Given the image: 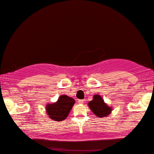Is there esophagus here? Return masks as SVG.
<instances>
[{"instance_id":"obj_1","label":"esophagus","mask_w":154,"mask_h":154,"mask_svg":"<svg viewBox=\"0 0 154 154\" xmlns=\"http://www.w3.org/2000/svg\"><path fill=\"white\" fill-rule=\"evenodd\" d=\"M84 101H85L84 100H78V102H79V104H83Z\"/></svg>"}]
</instances>
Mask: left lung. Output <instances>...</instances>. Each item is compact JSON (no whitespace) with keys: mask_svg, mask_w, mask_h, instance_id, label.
<instances>
[{"mask_svg":"<svg viewBox=\"0 0 154 154\" xmlns=\"http://www.w3.org/2000/svg\"><path fill=\"white\" fill-rule=\"evenodd\" d=\"M90 109L99 118L109 116L112 112V107H110L104 103L103 99L99 94H94L93 100L88 103Z\"/></svg>","mask_w":154,"mask_h":154,"instance_id":"1","label":"left lung"}]
</instances>
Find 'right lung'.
<instances>
[{
	"label": "right lung",
	"mask_w": 154,
	"mask_h": 154,
	"mask_svg": "<svg viewBox=\"0 0 154 154\" xmlns=\"http://www.w3.org/2000/svg\"><path fill=\"white\" fill-rule=\"evenodd\" d=\"M75 100L67 95L60 96L57 102L48 104L45 107L46 113L51 119L55 121H63L68 116Z\"/></svg>",
	"instance_id": "1"
}]
</instances>
